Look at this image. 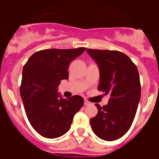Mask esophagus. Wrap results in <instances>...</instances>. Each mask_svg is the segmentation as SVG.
Returning <instances> with one entry per match:
<instances>
[{
	"label": "esophagus",
	"instance_id": "obj_1",
	"mask_svg": "<svg viewBox=\"0 0 159 159\" xmlns=\"http://www.w3.org/2000/svg\"><path fill=\"white\" fill-rule=\"evenodd\" d=\"M90 104V102L88 100H87V99H85V100H84V105H85V106H88V105H89Z\"/></svg>",
	"mask_w": 159,
	"mask_h": 159
}]
</instances>
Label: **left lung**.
Wrapping results in <instances>:
<instances>
[{"label": "left lung", "instance_id": "1", "mask_svg": "<svg viewBox=\"0 0 159 159\" xmlns=\"http://www.w3.org/2000/svg\"><path fill=\"white\" fill-rule=\"evenodd\" d=\"M87 52L99 67L98 90L110 95L107 105L95 104L98 114L90 123L101 139L114 141L124 135L134 121L141 96L138 68L121 52L91 48Z\"/></svg>", "mask_w": 159, "mask_h": 159}]
</instances>
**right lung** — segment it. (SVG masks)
<instances>
[{"mask_svg":"<svg viewBox=\"0 0 159 159\" xmlns=\"http://www.w3.org/2000/svg\"><path fill=\"white\" fill-rule=\"evenodd\" d=\"M85 50L44 49L32 54L24 66L20 93L29 123L43 137L56 139L65 134L84 105L80 95L60 97L57 88L68 79L70 63Z\"/></svg>","mask_w":159,"mask_h":159,"instance_id":"right-lung-1","label":"right lung"}]
</instances>
